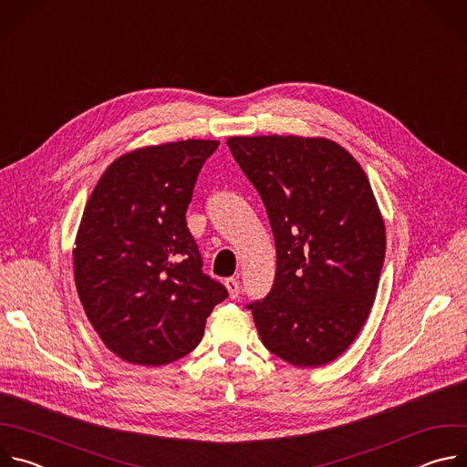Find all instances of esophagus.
I'll list each match as a JSON object with an SVG mask.
<instances>
[{
	"label": "esophagus",
	"mask_w": 467,
	"mask_h": 467,
	"mask_svg": "<svg viewBox=\"0 0 467 467\" xmlns=\"http://www.w3.org/2000/svg\"><path fill=\"white\" fill-rule=\"evenodd\" d=\"M225 288H227L231 299H236V297L240 296V283H238L236 279H233V277L227 279V281H225Z\"/></svg>",
	"instance_id": "34e87169"
}]
</instances>
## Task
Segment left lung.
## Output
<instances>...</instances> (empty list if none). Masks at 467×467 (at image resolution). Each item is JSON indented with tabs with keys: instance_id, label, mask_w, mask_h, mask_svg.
<instances>
[{
	"instance_id": "obj_1",
	"label": "left lung",
	"mask_w": 467,
	"mask_h": 467,
	"mask_svg": "<svg viewBox=\"0 0 467 467\" xmlns=\"http://www.w3.org/2000/svg\"><path fill=\"white\" fill-rule=\"evenodd\" d=\"M227 146L275 238L272 292L247 305L260 340L292 366L328 364L358 337L379 286L386 231L371 184L327 139L231 137Z\"/></svg>"
}]
</instances>
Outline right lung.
Here are the masks:
<instances>
[{"label":"right lung","instance_id":"add662e5","mask_svg":"<svg viewBox=\"0 0 467 467\" xmlns=\"http://www.w3.org/2000/svg\"><path fill=\"white\" fill-rule=\"evenodd\" d=\"M218 140H181L118 157L99 177L74 247L88 321L121 360L164 366L203 338L229 294L203 274L186 227L195 179Z\"/></svg>","mask_w":467,"mask_h":467}]
</instances>
